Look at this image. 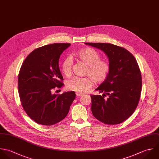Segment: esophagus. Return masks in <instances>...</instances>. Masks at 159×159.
Listing matches in <instances>:
<instances>
[{"instance_id":"34e87169","label":"esophagus","mask_w":159,"mask_h":159,"mask_svg":"<svg viewBox=\"0 0 159 159\" xmlns=\"http://www.w3.org/2000/svg\"><path fill=\"white\" fill-rule=\"evenodd\" d=\"M75 95H76L77 96H81L83 95V94H82V93H76Z\"/></svg>"}]
</instances>
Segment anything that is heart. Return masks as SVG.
Here are the masks:
<instances>
[{
  "label": "heart",
  "mask_w": 159,
  "mask_h": 159,
  "mask_svg": "<svg viewBox=\"0 0 159 159\" xmlns=\"http://www.w3.org/2000/svg\"><path fill=\"white\" fill-rule=\"evenodd\" d=\"M76 57L87 65L85 75L90 77H74L66 83L67 90L77 93H85L92 86L93 81L96 84L102 83L110 71V65L107 61L101 60L100 55L95 49L86 48L79 50ZM73 61L70 57H66L61 65V69L64 75L69 77L72 71Z\"/></svg>",
  "instance_id": "heart-1"
}]
</instances>
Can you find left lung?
I'll return each mask as SVG.
<instances>
[{
	"mask_svg": "<svg viewBox=\"0 0 159 159\" xmlns=\"http://www.w3.org/2000/svg\"><path fill=\"white\" fill-rule=\"evenodd\" d=\"M85 43L104 52L110 65L107 78L96 89L102 95L91 96L92 114L103 124H120L133 114L140 99L142 78L137 61L123 47L108 43Z\"/></svg>",
	"mask_w": 159,
	"mask_h": 159,
	"instance_id": "left-lung-1",
	"label": "left lung"
}]
</instances>
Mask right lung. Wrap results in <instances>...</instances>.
<instances>
[{
  "label": "right lung",
  "mask_w": 159,
  "mask_h": 159,
  "mask_svg": "<svg viewBox=\"0 0 159 159\" xmlns=\"http://www.w3.org/2000/svg\"><path fill=\"white\" fill-rule=\"evenodd\" d=\"M70 45L57 43L37 48L26 57L20 70L18 85L21 105L39 124L53 125L63 120L75 98L73 91L53 93L55 87L64 85L59 59Z\"/></svg>",
  "instance_id": "add662e5"
}]
</instances>
